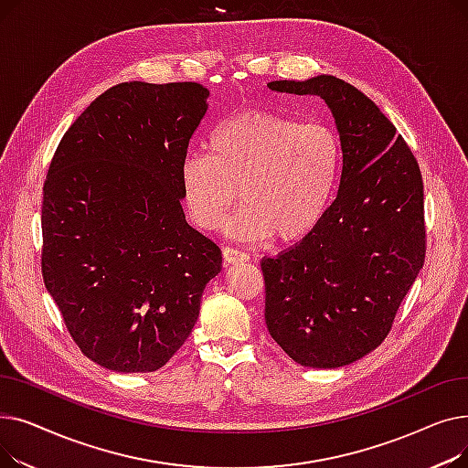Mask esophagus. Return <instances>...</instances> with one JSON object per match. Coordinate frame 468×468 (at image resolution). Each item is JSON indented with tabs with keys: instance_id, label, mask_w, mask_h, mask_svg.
Returning a JSON list of instances; mask_svg holds the SVG:
<instances>
[{
	"instance_id": "esophagus-1",
	"label": "esophagus",
	"mask_w": 468,
	"mask_h": 468,
	"mask_svg": "<svg viewBox=\"0 0 468 468\" xmlns=\"http://www.w3.org/2000/svg\"><path fill=\"white\" fill-rule=\"evenodd\" d=\"M221 254H224V265H226V267L249 261V256H247V254L237 250V249H231V247H226L224 250H221Z\"/></svg>"
}]
</instances>
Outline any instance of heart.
<instances>
[{
	"label": "heart",
	"mask_w": 468,
	"mask_h": 468,
	"mask_svg": "<svg viewBox=\"0 0 468 468\" xmlns=\"http://www.w3.org/2000/svg\"><path fill=\"white\" fill-rule=\"evenodd\" d=\"M341 140L326 122H302L265 110H242L208 136V154L180 166L186 208L197 228L216 229L237 199L226 233L247 242L284 244L311 235L326 216L341 176Z\"/></svg>",
	"instance_id": "1"
}]
</instances>
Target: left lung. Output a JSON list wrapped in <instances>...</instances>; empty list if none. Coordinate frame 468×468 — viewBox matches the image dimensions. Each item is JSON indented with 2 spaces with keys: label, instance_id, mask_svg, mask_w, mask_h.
Returning <instances> with one entry per match:
<instances>
[{
  "label": "left lung",
  "instance_id": "obj_1",
  "mask_svg": "<svg viewBox=\"0 0 468 468\" xmlns=\"http://www.w3.org/2000/svg\"><path fill=\"white\" fill-rule=\"evenodd\" d=\"M332 112L343 166L316 229L261 260L265 326L307 367L347 366L381 346L425 261L423 180L404 138L351 83L334 76L271 81Z\"/></svg>",
  "mask_w": 468,
  "mask_h": 468
}]
</instances>
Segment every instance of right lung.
Returning <instances> with one entry per match:
<instances>
[{
  "label": "right lung",
  "mask_w": 468,
  "mask_h": 468,
  "mask_svg": "<svg viewBox=\"0 0 468 468\" xmlns=\"http://www.w3.org/2000/svg\"><path fill=\"white\" fill-rule=\"evenodd\" d=\"M199 83L108 89L62 136L41 207L47 292L106 370L163 367L199 318L221 252L182 208L180 166L208 110Z\"/></svg>",
  "instance_id": "right-lung-1"
}]
</instances>
